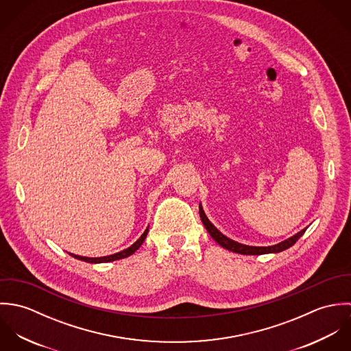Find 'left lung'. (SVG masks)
Here are the masks:
<instances>
[{
  "label": "left lung",
  "instance_id": "obj_1",
  "mask_svg": "<svg viewBox=\"0 0 351 351\" xmlns=\"http://www.w3.org/2000/svg\"><path fill=\"white\" fill-rule=\"evenodd\" d=\"M200 217L202 224L205 226L206 231L209 232V235L213 238V241H216L221 247L227 249V250L232 251V252H238V254H245V255H261V254H269V252H280V251L287 250L289 247H292L299 239L301 235L305 232L306 228L301 230L300 232H298L296 235L285 239L284 242H280L274 246H267V247H256V246H247V245H242L238 243L230 238H227L226 235H223L206 217L202 206L200 204Z\"/></svg>",
  "mask_w": 351,
  "mask_h": 351
}]
</instances>
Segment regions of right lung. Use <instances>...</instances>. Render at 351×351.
I'll return each instance as SVG.
<instances>
[{
	"label": "right lung",
	"mask_w": 351,
	"mask_h": 351,
	"mask_svg": "<svg viewBox=\"0 0 351 351\" xmlns=\"http://www.w3.org/2000/svg\"><path fill=\"white\" fill-rule=\"evenodd\" d=\"M147 232H149V228H146V231L142 234V237L132 245L130 246L128 249L125 250L119 251L116 254H112V255H106V256H100V258H89V256H81V255H75V254H71L69 252L71 256L80 259V261H84V262H89V263H105V262H112V261H117V259H123V258H127L130 255H132L135 251L138 250L142 243L145 242L146 237H147Z\"/></svg>",
	"instance_id": "add662e5"
}]
</instances>
